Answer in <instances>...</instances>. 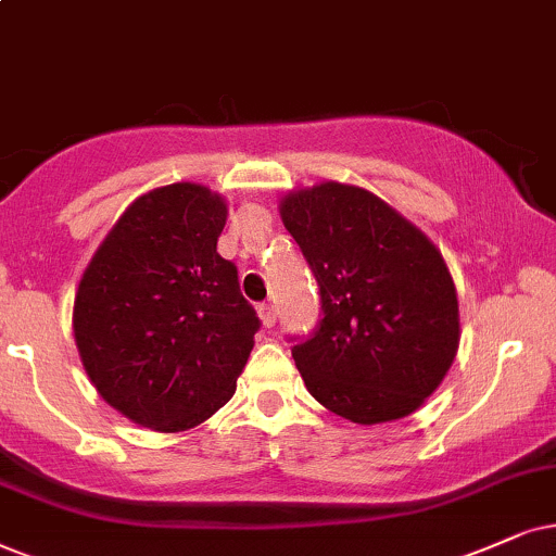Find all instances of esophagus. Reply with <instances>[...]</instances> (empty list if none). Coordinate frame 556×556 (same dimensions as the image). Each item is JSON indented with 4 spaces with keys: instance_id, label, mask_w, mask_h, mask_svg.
Returning <instances> with one entry per match:
<instances>
[{
    "instance_id": "34e87169",
    "label": "esophagus",
    "mask_w": 556,
    "mask_h": 556,
    "mask_svg": "<svg viewBox=\"0 0 556 556\" xmlns=\"http://www.w3.org/2000/svg\"><path fill=\"white\" fill-rule=\"evenodd\" d=\"M258 315H262V323L266 328H271L274 323H277V307H274L271 302H262V305H258Z\"/></svg>"
}]
</instances>
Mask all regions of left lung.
<instances>
[{
	"mask_svg": "<svg viewBox=\"0 0 556 556\" xmlns=\"http://www.w3.org/2000/svg\"><path fill=\"white\" fill-rule=\"evenodd\" d=\"M279 213L320 290L318 328L292 346L307 392L362 426L410 416L459 349L441 251L377 194L341 181L290 192Z\"/></svg>",
	"mask_w": 556,
	"mask_h": 556,
	"instance_id": "left-lung-1",
	"label": "left lung"
}]
</instances>
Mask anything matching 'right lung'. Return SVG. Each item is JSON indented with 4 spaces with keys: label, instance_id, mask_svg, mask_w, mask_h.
I'll list each match as a JSON object with an SVG mask.
<instances>
[{
    "label": "right lung",
    "instance_id": "obj_1",
    "mask_svg": "<svg viewBox=\"0 0 556 556\" xmlns=\"http://www.w3.org/2000/svg\"><path fill=\"white\" fill-rule=\"evenodd\" d=\"M228 205L192 181L138 197L74 300V339L97 392L153 431L200 426L233 397L258 330L233 262L217 254Z\"/></svg>",
    "mask_w": 556,
    "mask_h": 556
}]
</instances>
